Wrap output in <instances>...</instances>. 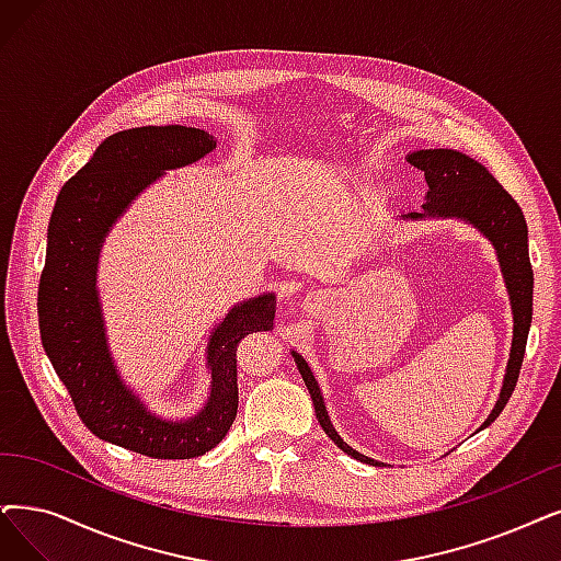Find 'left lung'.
I'll use <instances>...</instances> for the list:
<instances>
[{"label":"left lung","instance_id":"8db88e82","mask_svg":"<svg viewBox=\"0 0 561 561\" xmlns=\"http://www.w3.org/2000/svg\"><path fill=\"white\" fill-rule=\"evenodd\" d=\"M408 163L423 172L425 205L423 211H412L402 218H460L472 222V226L495 245V253L502 266L513 310V341L500 398L481 425V428H488V425L502 414L515 389V382H518L527 347V333L531 327L534 272L529 262L527 222L518 203L500 186L497 179L481 163L456 149H419L408 153ZM293 356L308 387L312 405H316V416L322 425V431L333 439V444H339V449H343L347 456L366 465L385 467V462H377L364 454L354 451L352 446L345 444L341 435L335 433L327 414L320 387L316 382V375L310 373L304 356H299L297 352H293Z\"/></svg>","mask_w":561,"mask_h":561}]
</instances>
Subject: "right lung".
<instances>
[{
    "label": "right lung",
    "instance_id": "obj_1",
    "mask_svg": "<svg viewBox=\"0 0 561 561\" xmlns=\"http://www.w3.org/2000/svg\"><path fill=\"white\" fill-rule=\"evenodd\" d=\"M211 149L214 136L191 126L119 130L61 186L50 216L46 266L38 283L43 347L87 428L149 458H197L228 435L239 408L237 345L253 331L274 329V295H260L228 312L207 345L209 400L203 412L186 421L151 414L124 385L107 350L96 293L105 234L165 170L195 163Z\"/></svg>",
    "mask_w": 561,
    "mask_h": 561
}]
</instances>
